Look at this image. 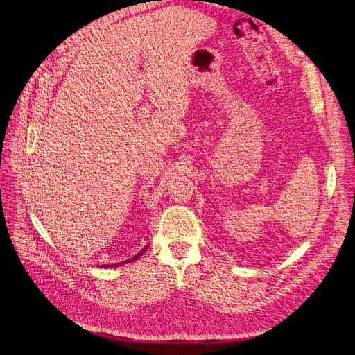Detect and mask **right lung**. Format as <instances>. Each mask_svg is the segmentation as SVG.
Instances as JSON below:
<instances>
[{
  "label": "right lung",
  "mask_w": 355,
  "mask_h": 355,
  "mask_svg": "<svg viewBox=\"0 0 355 355\" xmlns=\"http://www.w3.org/2000/svg\"><path fill=\"white\" fill-rule=\"evenodd\" d=\"M145 250H146V247H145V249H144L142 252H139V253H137L136 256H133V257H132V259H128V261H125V262H120V263H112V265H105V266H115V265L118 266V265H123V263H128V262H133V261L139 259V257H141V256H142V253H144Z\"/></svg>",
  "instance_id": "right-lung-1"
}]
</instances>
